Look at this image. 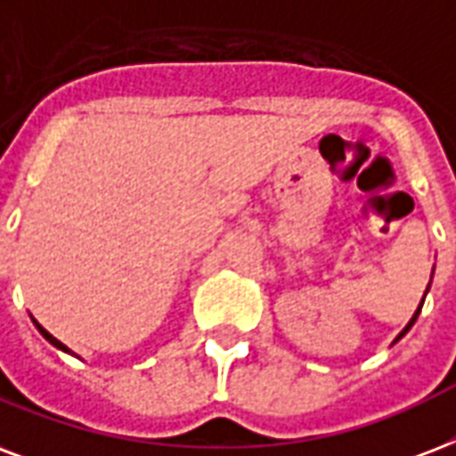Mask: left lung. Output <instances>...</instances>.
I'll list each match as a JSON object with an SVG mask.
<instances>
[{
  "mask_svg": "<svg viewBox=\"0 0 456 456\" xmlns=\"http://www.w3.org/2000/svg\"><path fill=\"white\" fill-rule=\"evenodd\" d=\"M433 270H436V265H433ZM430 280H433V274H430ZM428 289H430V282H428V287H426V294H428ZM426 294H423L421 304H419V308H416V313H413V315H411V321L406 322V328L402 330V332H399V335H397V339H395V342H399V339H402V337H404L406 332H409V330L413 328V322H416V318H419V313H421V308H423V301H426Z\"/></svg>",
  "mask_w": 456,
  "mask_h": 456,
  "instance_id": "8db88e82",
  "label": "left lung"
}]
</instances>
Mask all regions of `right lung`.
Here are the masks:
<instances>
[{"mask_svg":"<svg viewBox=\"0 0 456 456\" xmlns=\"http://www.w3.org/2000/svg\"><path fill=\"white\" fill-rule=\"evenodd\" d=\"M33 322H35V328H37V332H40V335H43L45 339H47V342L52 344V346H57L59 352H64V354H71V349H69V346H66V344H61V342H59L57 337H52L50 332H47V330H45L43 325H40V322L35 321V318H33Z\"/></svg>","mask_w":456,"mask_h":456,"instance_id":"add662e5","label":"right lung"}]
</instances>
